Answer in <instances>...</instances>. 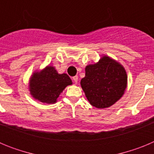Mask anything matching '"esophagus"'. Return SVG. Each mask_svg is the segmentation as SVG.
Segmentation results:
<instances>
[{
	"instance_id": "esophagus-1",
	"label": "esophagus",
	"mask_w": 154,
	"mask_h": 154,
	"mask_svg": "<svg viewBox=\"0 0 154 154\" xmlns=\"http://www.w3.org/2000/svg\"><path fill=\"white\" fill-rule=\"evenodd\" d=\"M78 79H79V77H78V76H77V75L73 76V77H72L73 81H74L75 82V83H77V82H78Z\"/></svg>"
}]
</instances>
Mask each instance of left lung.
Here are the masks:
<instances>
[{
  "label": "left lung",
  "instance_id": "1",
  "mask_svg": "<svg viewBox=\"0 0 154 154\" xmlns=\"http://www.w3.org/2000/svg\"><path fill=\"white\" fill-rule=\"evenodd\" d=\"M127 83L126 71L120 64L107 56L85 67L82 88L90 104L96 108H106L118 101Z\"/></svg>",
  "mask_w": 154,
  "mask_h": 154
}]
</instances>
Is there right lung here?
<instances>
[{
    "label": "right lung",
    "instance_id": "right-lung-1",
    "mask_svg": "<svg viewBox=\"0 0 154 154\" xmlns=\"http://www.w3.org/2000/svg\"><path fill=\"white\" fill-rule=\"evenodd\" d=\"M72 80L65 73L58 74L54 67L48 66L40 72L34 73L30 81L31 95L42 103H54Z\"/></svg>",
    "mask_w": 154,
    "mask_h": 154
}]
</instances>
